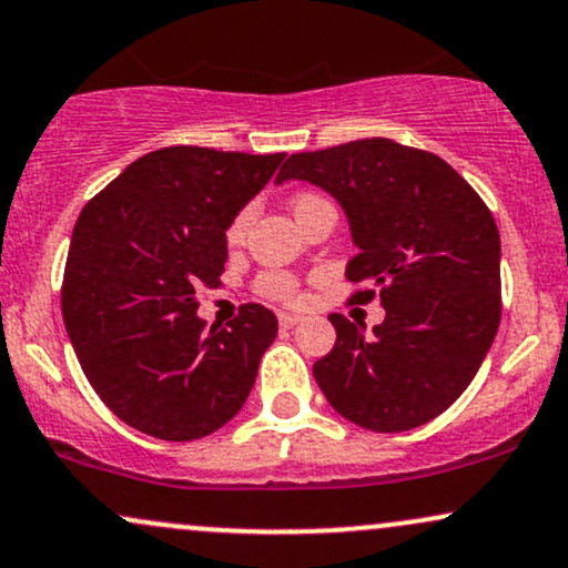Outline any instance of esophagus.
Returning a JSON list of instances; mask_svg holds the SVG:
<instances>
[{
  "instance_id": "esophagus-1",
  "label": "esophagus",
  "mask_w": 568,
  "mask_h": 568,
  "mask_svg": "<svg viewBox=\"0 0 568 568\" xmlns=\"http://www.w3.org/2000/svg\"><path fill=\"white\" fill-rule=\"evenodd\" d=\"M277 323H280V327H285V331H288V327H296L298 323H302V317H298V314H291V312H280Z\"/></svg>"
}]
</instances>
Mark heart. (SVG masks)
Wrapping results in <instances>:
<instances>
[{
  "instance_id": "b5f03b06",
  "label": "heart",
  "mask_w": 568,
  "mask_h": 568,
  "mask_svg": "<svg viewBox=\"0 0 568 568\" xmlns=\"http://www.w3.org/2000/svg\"><path fill=\"white\" fill-rule=\"evenodd\" d=\"M312 197L314 195H298L296 203H293V209L302 206V203H306V201H312ZM248 219H251L248 209L241 211V214L232 219V224L227 227V241L232 245L243 241L245 230H248ZM256 291L266 298H275V302H293V298H296L298 285H296V280H293L291 275H285V272H264V275L256 280Z\"/></svg>"
}]
</instances>
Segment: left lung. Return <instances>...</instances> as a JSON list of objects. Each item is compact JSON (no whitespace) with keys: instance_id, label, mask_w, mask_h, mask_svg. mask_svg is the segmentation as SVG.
<instances>
[{"instance_id":"1","label":"left lung","mask_w":568,"mask_h":568,"mask_svg":"<svg viewBox=\"0 0 568 568\" xmlns=\"http://www.w3.org/2000/svg\"><path fill=\"white\" fill-rule=\"evenodd\" d=\"M304 180L331 193L359 254L354 293L378 291L386 320L365 336L331 314L336 346L312 373L338 415L378 434L434 420L466 392L500 325V232L487 203L426 150L386 136L296 153L277 184Z\"/></svg>"}]
</instances>
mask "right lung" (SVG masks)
Segmentation results:
<instances>
[{
    "mask_svg": "<svg viewBox=\"0 0 568 568\" xmlns=\"http://www.w3.org/2000/svg\"><path fill=\"white\" fill-rule=\"evenodd\" d=\"M285 153L161 148L81 209L63 275V323L113 415L166 442L214 434L254 388L277 317L243 304L230 327L197 317L216 288L227 227Z\"/></svg>",
    "mask_w": 568,
    "mask_h": 568,
    "instance_id": "add662e5",
    "label": "right lung"
}]
</instances>
